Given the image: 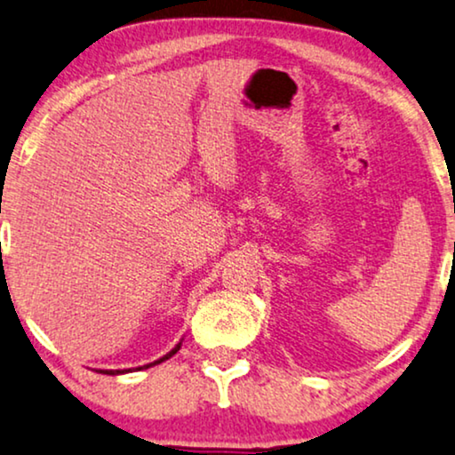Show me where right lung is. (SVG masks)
<instances>
[{"instance_id": "right-lung-1", "label": "right lung", "mask_w": 455, "mask_h": 455, "mask_svg": "<svg viewBox=\"0 0 455 455\" xmlns=\"http://www.w3.org/2000/svg\"><path fill=\"white\" fill-rule=\"evenodd\" d=\"M178 350H180V344H178V347H176L174 350H170V353H168V355H165V356H161V359H159V361H155V363H148V365H145V367L157 365V363H161V361L170 359V356H172V355H176V353H178ZM138 370H140V367H138ZM128 371H130V370H128ZM100 373H111V376H115V373H122V371H119V370H108V371H100Z\"/></svg>"}]
</instances>
